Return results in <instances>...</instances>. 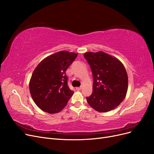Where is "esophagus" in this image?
Wrapping results in <instances>:
<instances>
[{
	"instance_id": "34e87169",
	"label": "esophagus",
	"mask_w": 154,
	"mask_h": 154,
	"mask_svg": "<svg viewBox=\"0 0 154 154\" xmlns=\"http://www.w3.org/2000/svg\"><path fill=\"white\" fill-rule=\"evenodd\" d=\"M82 87H76V89L77 90V91H80V90H82Z\"/></svg>"
}]
</instances>
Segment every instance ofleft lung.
Masks as SVG:
<instances>
[{
  "mask_svg": "<svg viewBox=\"0 0 154 154\" xmlns=\"http://www.w3.org/2000/svg\"><path fill=\"white\" fill-rule=\"evenodd\" d=\"M84 57L93 76L92 93L87 97L92 108L106 112L118 106L125 99L128 89V76L119 60L102 51L87 52Z\"/></svg>",
  "mask_w": 154,
  "mask_h": 154,
  "instance_id": "8db88e82",
  "label": "left lung"
}]
</instances>
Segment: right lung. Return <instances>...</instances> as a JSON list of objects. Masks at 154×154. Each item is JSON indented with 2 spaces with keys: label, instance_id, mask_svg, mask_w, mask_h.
Segmentation results:
<instances>
[{
  "label": "right lung",
  "instance_id": "1",
  "mask_svg": "<svg viewBox=\"0 0 154 154\" xmlns=\"http://www.w3.org/2000/svg\"><path fill=\"white\" fill-rule=\"evenodd\" d=\"M77 56L78 53L59 51L44 59L32 72L31 95L35 104L45 112H59L72 96L66 72Z\"/></svg>",
  "mask_w": 154,
  "mask_h": 154
}]
</instances>
